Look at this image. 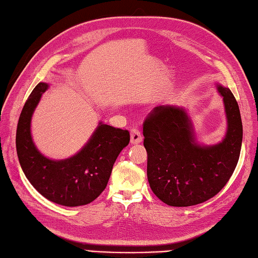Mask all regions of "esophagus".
<instances>
[{"label": "esophagus", "instance_id": "obj_1", "mask_svg": "<svg viewBox=\"0 0 258 258\" xmlns=\"http://www.w3.org/2000/svg\"><path fill=\"white\" fill-rule=\"evenodd\" d=\"M130 141L133 145H137L140 144L143 141V136H141L140 130H138L137 128L131 129L130 131Z\"/></svg>", "mask_w": 258, "mask_h": 258}]
</instances>
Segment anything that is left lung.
I'll return each mask as SVG.
<instances>
[{"instance_id": "8db88e82", "label": "left lung", "mask_w": 258, "mask_h": 258, "mask_svg": "<svg viewBox=\"0 0 258 258\" xmlns=\"http://www.w3.org/2000/svg\"><path fill=\"white\" fill-rule=\"evenodd\" d=\"M217 90L223 97L227 118V131L217 145L197 143L192 122L183 108L169 104L156 107L145 120L149 185L169 206H194L213 198L237 166L243 140L239 107L228 88L217 85Z\"/></svg>"}]
</instances>
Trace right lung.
Instances as JSON below:
<instances>
[{"instance_id": "obj_1", "label": "right lung", "mask_w": 258, "mask_h": 258, "mask_svg": "<svg viewBox=\"0 0 258 258\" xmlns=\"http://www.w3.org/2000/svg\"><path fill=\"white\" fill-rule=\"evenodd\" d=\"M48 88V83L40 82L20 114L15 143L21 168L31 185L50 202L67 207L90 204L107 187L115 159L130 141L129 131L99 122L77 155L63 160L46 158L32 140L31 119Z\"/></svg>"}]
</instances>
